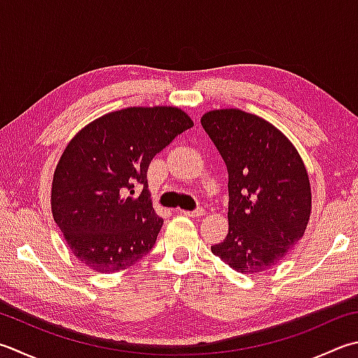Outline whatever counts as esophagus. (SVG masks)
<instances>
[{
    "instance_id": "obj_1",
    "label": "esophagus",
    "mask_w": 358,
    "mask_h": 358,
    "mask_svg": "<svg viewBox=\"0 0 358 358\" xmlns=\"http://www.w3.org/2000/svg\"><path fill=\"white\" fill-rule=\"evenodd\" d=\"M182 215H185V217H190V218H201L204 217V208H198V210H193V212H188V210H179Z\"/></svg>"
}]
</instances>
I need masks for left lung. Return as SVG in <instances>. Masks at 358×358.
<instances>
[{
    "instance_id": "8db88e82",
    "label": "left lung",
    "mask_w": 358,
    "mask_h": 358,
    "mask_svg": "<svg viewBox=\"0 0 358 358\" xmlns=\"http://www.w3.org/2000/svg\"><path fill=\"white\" fill-rule=\"evenodd\" d=\"M229 173V232L212 252L243 274L284 260L307 229L312 187L294 145L278 127L240 109L201 118Z\"/></svg>"
}]
</instances>
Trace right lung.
<instances>
[{
  "mask_svg": "<svg viewBox=\"0 0 358 358\" xmlns=\"http://www.w3.org/2000/svg\"><path fill=\"white\" fill-rule=\"evenodd\" d=\"M192 126L179 107H126L93 120L70 140L52 176L51 212L80 263L110 274L151 251L164 220L152 208L148 166ZM137 183L144 192L132 197Z\"/></svg>",
  "mask_w": 358,
  "mask_h": 358,
  "instance_id": "add662e5",
  "label": "right lung"
}]
</instances>
